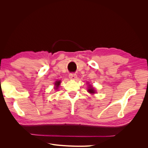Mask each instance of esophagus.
<instances>
[{"label": "esophagus", "mask_w": 148, "mask_h": 148, "mask_svg": "<svg viewBox=\"0 0 148 148\" xmlns=\"http://www.w3.org/2000/svg\"><path fill=\"white\" fill-rule=\"evenodd\" d=\"M77 77V75L76 73H70L69 75V78L71 79H75Z\"/></svg>", "instance_id": "1"}]
</instances>
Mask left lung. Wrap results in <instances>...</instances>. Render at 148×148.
<instances>
[{
  "label": "left lung",
  "instance_id": "8db88e82",
  "mask_svg": "<svg viewBox=\"0 0 148 148\" xmlns=\"http://www.w3.org/2000/svg\"><path fill=\"white\" fill-rule=\"evenodd\" d=\"M88 92H90V93H92V94H93V93H95V89H94V88H92V86H90V87H89V88L88 89Z\"/></svg>",
  "mask_w": 148,
  "mask_h": 148
}]
</instances>
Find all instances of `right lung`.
Instances as JSON below:
<instances>
[{
	"mask_svg": "<svg viewBox=\"0 0 148 148\" xmlns=\"http://www.w3.org/2000/svg\"><path fill=\"white\" fill-rule=\"evenodd\" d=\"M60 81H59V82H56V83H55V84H56V88H58L59 86V85H60ZM56 89H57V88H56Z\"/></svg>",
	"mask_w": 148,
	"mask_h": 148,
	"instance_id": "right-lung-1",
	"label": "right lung"
}]
</instances>
